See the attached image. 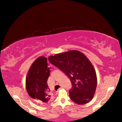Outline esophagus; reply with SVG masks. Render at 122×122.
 Segmentation results:
<instances>
[{"instance_id": "obj_1", "label": "esophagus", "mask_w": 122, "mask_h": 122, "mask_svg": "<svg viewBox=\"0 0 122 122\" xmlns=\"http://www.w3.org/2000/svg\"><path fill=\"white\" fill-rule=\"evenodd\" d=\"M63 86H61V87L59 89V90H60V89H63Z\"/></svg>"}]
</instances>
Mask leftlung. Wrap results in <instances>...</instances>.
Returning <instances> with one entry per match:
<instances>
[{"mask_svg": "<svg viewBox=\"0 0 122 122\" xmlns=\"http://www.w3.org/2000/svg\"><path fill=\"white\" fill-rule=\"evenodd\" d=\"M49 60L70 80L72 88L69 95L72 101L84 104L92 99L97 85V74L91 62L83 53L69 51L49 56Z\"/></svg>", "mask_w": 122, "mask_h": 122, "instance_id": "8db88e82", "label": "left lung"}]
</instances>
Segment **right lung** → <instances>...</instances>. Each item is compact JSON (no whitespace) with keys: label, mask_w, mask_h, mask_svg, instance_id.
Listing matches in <instances>:
<instances>
[{"label":"right lung","mask_w":122,"mask_h":122,"mask_svg":"<svg viewBox=\"0 0 122 122\" xmlns=\"http://www.w3.org/2000/svg\"><path fill=\"white\" fill-rule=\"evenodd\" d=\"M50 72L47 59L40 56L32 63L28 72L25 86L28 94L41 104L48 103L50 100L47 84Z\"/></svg>","instance_id":"1"}]
</instances>
